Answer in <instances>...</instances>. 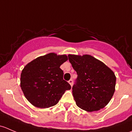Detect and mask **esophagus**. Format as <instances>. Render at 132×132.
I'll return each mask as SVG.
<instances>
[{
  "instance_id": "esophagus-1",
  "label": "esophagus",
  "mask_w": 132,
  "mask_h": 132,
  "mask_svg": "<svg viewBox=\"0 0 132 132\" xmlns=\"http://www.w3.org/2000/svg\"><path fill=\"white\" fill-rule=\"evenodd\" d=\"M68 82H69V84H70L71 85V86H73V80L72 79H70V80L68 81Z\"/></svg>"
}]
</instances>
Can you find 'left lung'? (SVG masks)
Wrapping results in <instances>:
<instances>
[{
    "instance_id": "obj_1",
    "label": "left lung",
    "mask_w": 132,
    "mask_h": 132,
    "mask_svg": "<svg viewBox=\"0 0 132 132\" xmlns=\"http://www.w3.org/2000/svg\"><path fill=\"white\" fill-rule=\"evenodd\" d=\"M68 59L77 73L72 87L76 104L88 112L103 109L115 91L116 78L104 63L89 55H68Z\"/></svg>"
}]
</instances>
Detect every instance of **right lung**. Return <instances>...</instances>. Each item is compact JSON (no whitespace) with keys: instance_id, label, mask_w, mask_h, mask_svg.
Instances as JSON below:
<instances>
[{"instance_id":"add662e5","label":"right lung","mask_w":132,"mask_h":132,"mask_svg":"<svg viewBox=\"0 0 132 132\" xmlns=\"http://www.w3.org/2000/svg\"><path fill=\"white\" fill-rule=\"evenodd\" d=\"M68 60L66 55L54 53L41 56L25 66L21 73L20 87L25 98L38 108L55 105L71 86L63 79L60 66Z\"/></svg>"}]
</instances>
